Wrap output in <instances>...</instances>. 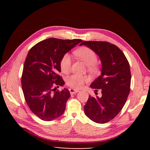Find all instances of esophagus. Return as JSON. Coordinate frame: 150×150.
<instances>
[{"label":"esophagus","instance_id":"1","mask_svg":"<svg viewBox=\"0 0 150 150\" xmlns=\"http://www.w3.org/2000/svg\"><path fill=\"white\" fill-rule=\"evenodd\" d=\"M69 92H70L71 94V95H73V94L77 93L79 92V90L74 89V88H69Z\"/></svg>","mask_w":150,"mask_h":150}]
</instances>
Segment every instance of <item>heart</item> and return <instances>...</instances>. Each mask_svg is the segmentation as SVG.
<instances>
[{"instance_id": "b5f03b06", "label": "heart", "mask_w": 150, "mask_h": 150, "mask_svg": "<svg viewBox=\"0 0 150 150\" xmlns=\"http://www.w3.org/2000/svg\"><path fill=\"white\" fill-rule=\"evenodd\" d=\"M75 55L79 59L87 65V69L93 74H96L99 71V67L96 61L97 55L93 50L87 47H83L75 51ZM71 64V56L67 54H65L60 61V68L62 71L67 73L69 71ZM88 81L86 76L73 74L66 79V84L73 88H80Z\"/></svg>"}]
</instances>
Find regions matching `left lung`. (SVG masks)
<instances>
[{
    "instance_id": "left-lung-1",
    "label": "left lung",
    "mask_w": 150,
    "mask_h": 150,
    "mask_svg": "<svg viewBox=\"0 0 150 150\" xmlns=\"http://www.w3.org/2000/svg\"><path fill=\"white\" fill-rule=\"evenodd\" d=\"M82 45L93 50L102 63L101 75L91 84L96 92L101 90L102 96H88L85 113L95 122L105 124L116 116L126 102L130 90V65L124 53L110 43L85 41Z\"/></svg>"
}]
</instances>
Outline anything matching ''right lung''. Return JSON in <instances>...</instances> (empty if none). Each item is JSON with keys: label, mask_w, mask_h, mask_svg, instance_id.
<instances>
[{"label": "right lung", "mask_w": 150, "mask_h": 150, "mask_svg": "<svg viewBox=\"0 0 150 150\" xmlns=\"http://www.w3.org/2000/svg\"><path fill=\"white\" fill-rule=\"evenodd\" d=\"M81 42L79 39L48 38L30 50L24 65L22 87L28 106L41 120H55L64 112L71 95L67 88L56 91V86L65 84L58 75L60 61Z\"/></svg>", "instance_id": "obj_1"}]
</instances>
